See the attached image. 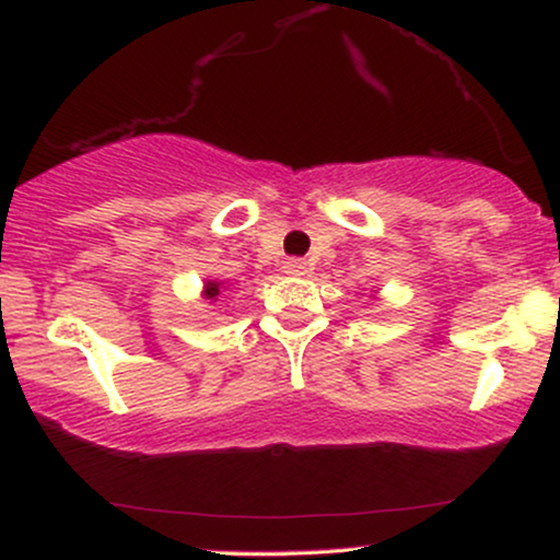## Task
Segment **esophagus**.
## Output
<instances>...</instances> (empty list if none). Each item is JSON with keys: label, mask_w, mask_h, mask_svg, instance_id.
Wrapping results in <instances>:
<instances>
[{"label": "esophagus", "mask_w": 560, "mask_h": 560, "mask_svg": "<svg viewBox=\"0 0 560 560\" xmlns=\"http://www.w3.org/2000/svg\"><path fill=\"white\" fill-rule=\"evenodd\" d=\"M288 275H306L308 272V265L303 259H288L285 265H282Z\"/></svg>", "instance_id": "34e87169"}]
</instances>
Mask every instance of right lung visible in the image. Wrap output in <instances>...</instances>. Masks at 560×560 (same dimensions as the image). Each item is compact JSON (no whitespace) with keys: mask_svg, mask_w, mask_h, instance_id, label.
<instances>
[{"mask_svg":"<svg viewBox=\"0 0 560 560\" xmlns=\"http://www.w3.org/2000/svg\"><path fill=\"white\" fill-rule=\"evenodd\" d=\"M218 293H220V285H218V282H207V291H205L207 299L215 301V299H218Z\"/></svg>","mask_w":560,"mask_h":560,"instance_id":"right-lung-1","label":"right lung"}]
</instances>
